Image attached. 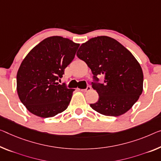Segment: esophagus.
<instances>
[{
    "label": "esophagus",
    "mask_w": 161,
    "mask_h": 161,
    "mask_svg": "<svg viewBox=\"0 0 161 161\" xmlns=\"http://www.w3.org/2000/svg\"><path fill=\"white\" fill-rule=\"evenodd\" d=\"M91 87L90 86H88L87 87H86V89H81V91H83V92H87V91H91Z\"/></svg>",
    "instance_id": "obj_1"
}]
</instances>
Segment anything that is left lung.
<instances>
[{
	"label": "left lung",
	"instance_id": "left-lung-1",
	"mask_svg": "<svg viewBox=\"0 0 161 161\" xmlns=\"http://www.w3.org/2000/svg\"><path fill=\"white\" fill-rule=\"evenodd\" d=\"M77 56L93 73L92 88L99 96L91 107L105 116L118 117L129 111L142 94L143 73L132 54L116 39L101 36L81 44ZM99 75L105 76L103 84Z\"/></svg>",
	"mask_w": 161,
	"mask_h": 161
}]
</instances>
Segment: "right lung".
Segmentation results:
<instances>
[{
    "instance_id": "right-lung-1",
    "label": "right lung",
    "mask_w": 161,
    "mask_h": 161,
    "mask_svg": "<svg viewBox=\"0 0 161 161\" xmlns=\"http://www.w3.org/2000/svg\"><path fill=\"white\" fill-rule=\"evenodd\" d=\"M79 45L69 39L50 36L34 47L22 61L16 75L17 93L33 114L53 117L68 108L74 89L57 81L75 58Z\"/></svg>"
}]
</instances>
